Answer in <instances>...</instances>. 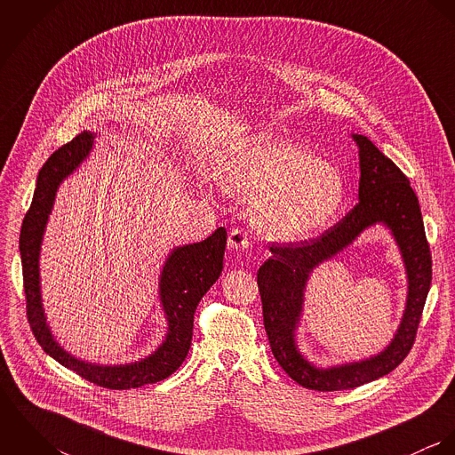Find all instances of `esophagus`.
Instances as JSON below:
<instances>
[{"label":"esophagus","instance_id":"obj_1","mask_svg":"<svg viewBox=\"0 0 455 455\" xmlns=\"http://www.w3.org/2000/svg\"><path fill=\"white\" fill-rule=\"evenodd\" d=\"M228 245H229V249H236V251H238V249H249V247H251V238H249V235H247L245 231L235 228V229H231V233H229Z\"/></svg>","mask_w":455,"mask_h":455}]
</instances>
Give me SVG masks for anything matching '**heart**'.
<instances>
[{
	"label": "heart",
	"instance_id": "heart-1",
	"mask_svg": "<svg viewBox=\"0 0 455 455\" xmlns=\"http://www.w3.org/2000/svg\"><path fill=\"white\" fill-rule=\"evenodd\" d=\"M224 186L251 197V215L262 235L301 242L336 217L345 179L329 161L291 140H267L229 152L220 161Z\"/></svg>",
	"mask_w": 455,
	"mask_h": 455
}]
</instances>
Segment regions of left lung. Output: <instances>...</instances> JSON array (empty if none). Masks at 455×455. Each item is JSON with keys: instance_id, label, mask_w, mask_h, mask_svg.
<instances>
[{"instance_id": "8db88e82", "label": "left lung", "mask_w": 455, "mask_h": 455, "mask_svg": "<svg viewBox=\"0 0 455 455\" xmlns=\"http://www.w3.org/2000/svg\"><path fill=\"white\" fill-rule=\"evenodd\" d=\"M359 147V203L323 236L289 245H271V258L258 271L264 329L282 370L312 390L354 389L389 375L413 347L426 298L431 287V252L419 199L404 173L370 138L352 134ZM384 223L395 236L409 276L407 308L393 341L380 354L359 363L317 369L295 345V327L302 311L309 273L347 246L364 228Z\"/></svg>"}]
</instances>
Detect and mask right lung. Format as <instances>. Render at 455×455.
I'll return each instance as SVG.
<instances>
[{
    "instance_id": "obj_1",
    "label": "right lung",
    "mask_w": 455,
    "mask_h": 455,
    "mask_svg": "<svg viewBox=\"0 0 455 455\" xmlns=\"http://www.w3.org/2000/svg\"><path fill=\"white\" fill-rule=\"evenodd\" d=\"M92 145L94 134L80 132L58 148L38 173L35 196L22 220L19 240L28 321L40 347L68 370L100 387L134 389L168 379L186 361L193 339L196 307L222 273L228 233L224 228H219L206 240L177 247L168 256L159 282V298L168 321V332L154 354L141 361L117 366L92 364L73 357L54 339L47 324L40 292L38 259L58 188L82 164Z\"/></svg>"
}]
</instances>
